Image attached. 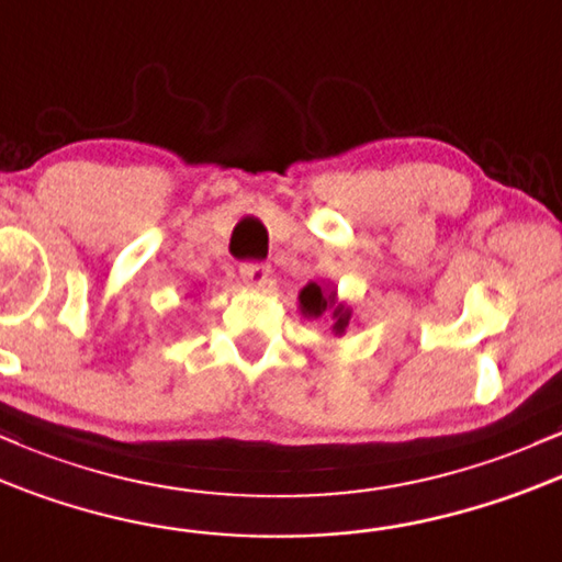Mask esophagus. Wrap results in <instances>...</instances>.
<instances>
[{
	"mask_svg": "<svg viewBox=\"0 0 562 562\" xmlns=\"http://www.w3.org/2000/svg\"><path fill=\"white\" fill-rule=\"evenodd\" d=\"M238 276H241V281L247 283L249 289H265L270 281V268L262 262H244L241 268H238Z\"/></svg>",
	"mask_w": 562,
	"mask_h": 562,
	"instance_id": "esophagus-1",
	"label": "esophagus"
}]
</instances>
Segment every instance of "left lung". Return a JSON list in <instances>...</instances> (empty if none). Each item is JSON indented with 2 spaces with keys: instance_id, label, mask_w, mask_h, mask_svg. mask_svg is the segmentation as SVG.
<instances>
[{
  "instance_id": "8db88e82",
  "label": "left lung",
  "mask_w": 562,
  "mask_h": 562,
  "mask_svg": "<svg viewBox=\"0 0 562 562\" xmlns=\"http://www.w3.org/2000/svg\"><path fill=\"white\" fill-rule=\"evenodd\" d=\"M300 311L305 318H331V331L342 337L350 324L352 307L337 297V286L329 281H311L300 292Z\"/></svg>"
}]
</instances>
